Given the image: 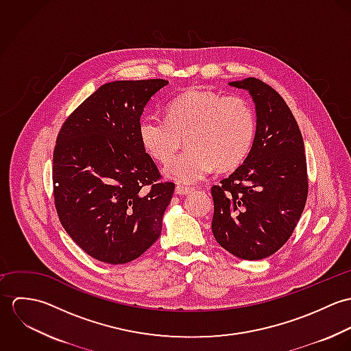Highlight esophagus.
<instances>
[{"mask_svg":"<svg viewBox=\"0 0 351 351\" xmlns=\"http://www.w3.org/2000/svg\"><path fill=\"white\" fill-rule=\"evenodd\" d=\"M192 191H193V188H191V186H182V185L176 186V193L177 195H189Z\"/></svg>","mask_w":351,"mask_h":351,"instance_id":"esophagus-1","label":"esophagus"}]
</instances>
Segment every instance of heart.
<instances>
[{
    "label": "heart",
    "mask_w": 351,
    "mask_h": 351,
    "mask_svg": "<svg viewBox=\"0 0 351 351\" xmlns=\"http://www.w3.org/2000/svg\"><path fill=\"white\" fill-rule=\"evenodd\" d=\"M138 135L143 150L159 163L171 159L185 136L188 150L167 165L165 174L193 184L215 167L228 171L245 160L255 136V114L241 96L192 89L167 102L166 119L145 116Z\"/></svg>",
    "instance_id": "obj_1"
}]
</instances>
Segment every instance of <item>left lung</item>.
Instances as JSON below:
<instances>
[{
    "instance_id": "left-lung-1",
    "label": "left lung",
    "mask_w": 351,
    "mask_h": 351,
    "mask_svg": "<svg viewBox=\"0 0 351 351\" xmlns=\"http://www.w3.org/2000/svg\"><path fill=\"white\" fill-rule=\"evenodd\" d=\"M255 104L256 130L245 162L213 185L212 232L232 255L256 261L280 250L300 220L308 195L300 128L284 99L256 78L230 82Z\"/></svg>"
}]
</instances>
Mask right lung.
Wrapping results in <instances>:
<instances>
[{"label":"right lung","instance_id":"add662e5","mask_svg":"<svg viewBox=\"0 0 351 351\" xmlns=\"http://www.w3.org/2000/svg\"><path fill=\"white\" fill-rule=\"evenodd\" d=\"M167 84H104L67 117L56 138L52 182L59 220L70 238L101 262H131L160 235L176 185L159 182L138 127L147 102Z\"/></svg>","mask_w":351,"mask_h":351}]
</instances>
